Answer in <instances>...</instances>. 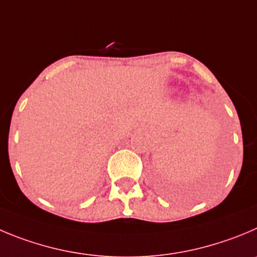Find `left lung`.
Wrapping results in <instances>:
<instances>
[{
	"instance_id": "obj_1",
	"label": "left lung",
	"mask_w": 257,
	"mask_h": 257,
	"mask_svg": "<svg viewBox=\"0 0 257 257\" xmlns=\"http://www.w3.org/2000/svg\"><path fill=\"white\" fill-rule=\"evenodd\" d=\"M220 176H222V166L215 165L200 180L194 181V183L185 184V185H175V184L169 183L167 180H164V177L158 175L157 184L170 196H186V198L195 199L207 194L218 183Z\"/></svg>"
}]
</instances>
